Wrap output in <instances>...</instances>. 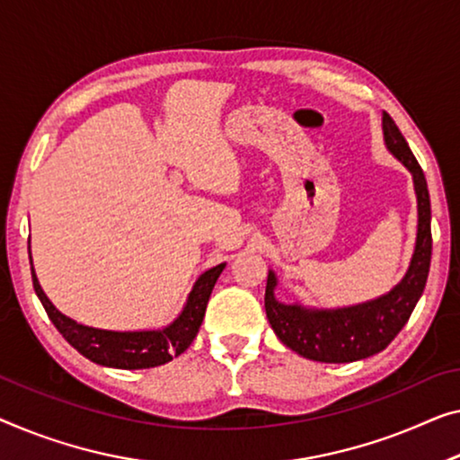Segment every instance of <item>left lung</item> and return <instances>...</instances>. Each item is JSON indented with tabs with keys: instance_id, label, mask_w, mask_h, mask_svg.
<instances>
[{
	"instance_id": "8db88e82",
	"label": "left lung",
	"mask_w": 460,
	"mask_h": 460,
	"mask_svg": "<svg viewBox=\"0 0 460 460\" xmlns=\"http://www.w3.org/2000/svg\"><path fill=\"white\" fill-rule=\"evenodd\" d=\"M384 144L388 153L405 164L413 177L417 196V237L409 269L401 283L384 296L363 304L334 307H307L304 304H283L274 296L279 280L269 270L264 307L274 334L297 355L322 363H351L384 351L415 310L429 272L431 260V208L426 175L411 153L407 140L393 118L382 115Z\"/></svg>"
}]
</instances>
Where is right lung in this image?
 <instances>
[{
    "label": "right lung",
    "instance_id": "obj_1",
    "mask_svg": "<svg viewBox=\"0 0 460 460\" xmlns=\"http://www.w3.org/2000/svg\"><path fill=\"white\" fill-rule=\"evenodd\" d=\"M29 258L34 293H37L47 316H49L61 337L70 342L80 355H84L86 359L99 363V366L118 369L156 367L186 351L191 345V341L196 339L198 331H200L212 287H215L217 279L221 277L225 269V264L212 266L210 270L202 272L198 277L186 304H183V310L171 324L163 328H153V331H102V328L78 324L76 320L61 314L51 304L49 297L45 296V291L40 289L37 272H34L32 266L31 245Z\"/></svg>",
    "mask_w": 460,
    "mask_h": 460
}]
</instances>
